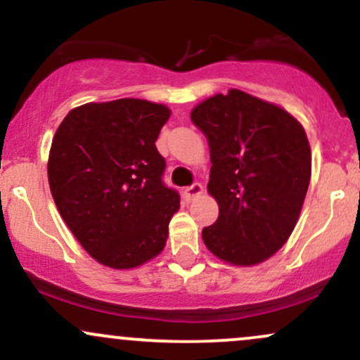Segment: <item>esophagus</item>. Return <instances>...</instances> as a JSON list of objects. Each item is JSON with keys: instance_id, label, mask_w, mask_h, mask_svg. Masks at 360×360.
I'll list each match as a JSON object with an SVG mask.
<instances>
[{"instance_id": "esophagus-1", "label": "esophagus", "mask_w": 360, "mask_h": 360, "mask_svg": "<svg viewBox=\"0 0 360 360\" xmlns=\"http://www.w3.org/2000/svg\"><path fill=\"white\" fill-rule=\"evenodd\" d=\"M201 194H203V186L200 183H194L193 186H188V188L184 189V198L188 201H193L194 198L201 196Z\"/></svg>"}]
</instances>
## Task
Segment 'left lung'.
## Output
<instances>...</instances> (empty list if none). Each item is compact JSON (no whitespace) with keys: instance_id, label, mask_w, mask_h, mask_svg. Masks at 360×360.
<instances>
[{"instance_id":"left-lung-1","label":"left lung","mask_w":360,"mask_h":360,"mask_svg":"<svg viewBox=\"0 0 360 360\" xmlns=\"http://www.w3.org/2000/svg\"><path fill=\"white\" fill-rule=\"evenodd\" d=\"M191 120L208 139V193L220 208L201 233L206 249L232 266L264 262L288 242L303 208L307 131L286 110L240 89L201 101Z\"/></svg>"}]
</instances>
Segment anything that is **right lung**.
I'll list each match as a JSON object with an SVG mask.
<instances>
[{"label":"right lung","mask_w":360,"mask_h":360,"mask_svg":"<svg viewBox=\"0 0 360 360\" xmlns=\"http://www.w3.org/2000/svg\"><path fill=\"white\" fill-rule=\"evenodd\" d=\"M166 105L135 98L86 103L53 135L49 186L62 220L93 259L134 269L166 247L179 194L162 183L155 140Z\"/></svg>","instance_id":"right-lung-1"}]
</instances>
